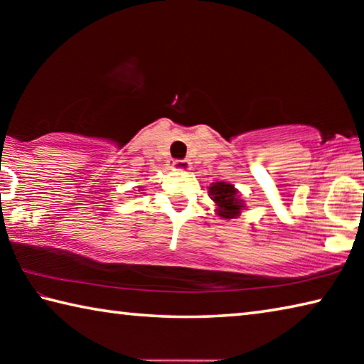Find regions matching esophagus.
<instances>
[{"instance_id":"34e87169","label":"esophagus","mask_w":364,"mask_h":364,"mask_svg":"<svg viewBox=\"0 0 364 364\" xmlns=\"http://www.w3.org/2000/svg\"><path fill=\"white\" fill-rule=\"evenodd\" d=\"M170 168L175 170V171H188L191 170V162L189 160H173V162L170 164Z\"/></svg>"}]
</instances>
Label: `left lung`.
Listing matches in <instances>:
<instances>
[{"label":"left lung","mask_w":364,"mask_h":364,"mask_svg":"<svg viewBox=\"0 0 364 364\" xmlns=\"http://www.w3.org/2000/svg\"><path fill=\"white\" fill-rule=\"evenodd\" d=\"M208 196L217 204V213L221 218H237L245 207L239 191L230 183H212V186L208 188Z\"/></svg>","instance_id":"obj_1"}]
</instances>
